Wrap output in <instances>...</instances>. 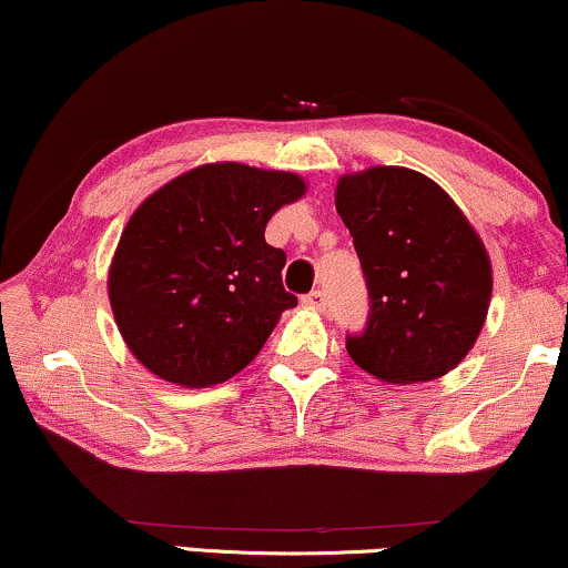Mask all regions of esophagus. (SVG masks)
I'll use <instances>...</instances> for the list:
<instances>
[{"label": "esophagus", "mask_w": 568, "mask_h": 568, "mask_svg": "<svg viewBox=\"0 0 568 568\" xmlns=\"http://www.w3.org/2000/svg\"><path fill=\"white\" fill-rule=\"evenodd\" d=\"M303 303L307 307H313V311H324V307H326V295L321 290H313V292H307V295L303 297Z\"/></svg>", "instance_id": "obj_1"}]
</instances>
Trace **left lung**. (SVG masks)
I'll list each match as a JSON object with an SVG mask.
<instances>
[{"mask_svg": "<svg viewBox=\"0 0 568 568\" xmlns=\"http://www.w3.org/2000/svg\"><path fill=\"white\" fill-rule=\"evenodd\" d=\"M339 219L368 286V324L347 353L382 382H432L466 358L485 326L493 265L479 234L424 173L376 165L342 176Z\"/></svg>", "mask_w": 568, "mask_h": 568, "instance_id": "8db88e82", "label": "left lung"}]
</instances>
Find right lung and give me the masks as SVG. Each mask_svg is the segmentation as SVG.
Returning a JSON list of instances; mask_svg holds the SVG:
<instances>
[{
    "label": "right lung",
    "instance_id": "obj_1",
    "mask_svg": "<svg viewBox=\"0 0 568 568\" xmlns=\"http://www.w3.org/2000/svg\"><path fill=\"white\" fill-rule=\"evenodd\" d=\"M305 194L286 171L210 163L150 194L125 223L108 276L115 324L160 379L210 387L261 353L297 297L265 223Z\"/></svg>",
    "mask_w": 568,
    "mask_h": 568
}]
</instances>
